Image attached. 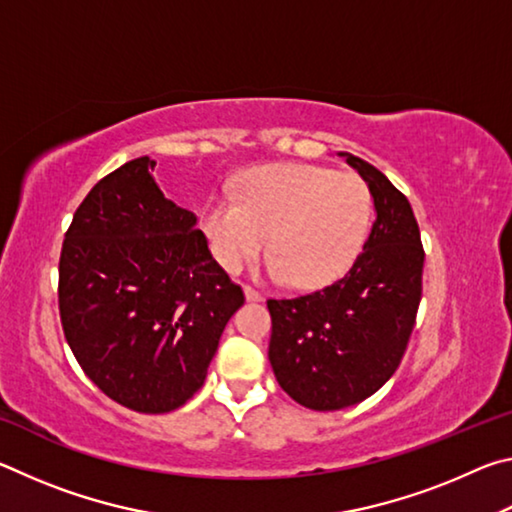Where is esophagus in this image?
<instances>
[{
  "label": "esophagus",
  "instance_id": "34e87169",
  "mask_svg": "<svg viewBox=\"0 0 512 512\" xmlns=\"http://www.w3.org/2000/svg\"><path fill=\"white\" fill-rule=\"evenodd\" d=\"M244 293H246V300H250V302H257V300L264 298L262 293H259L257 289H253V287H248V284L244 287Z\"/></svg>",
  "mask_w": 512,
  "mask_h": 512
}]
</instances>
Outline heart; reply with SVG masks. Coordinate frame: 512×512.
<instances>
[{"mask_svg": "<svg viewBox=\"0 0 512 512\" xmlns=\"http://www.w3.org/2000/svg\"><path fill=\"white\" fill-rule=\"evenodd\" d=\"M372 210L370 187L357 173L302 162L262 164L244 171L235 196H214L201 225L225 271H239L266 244L268 275L314 289L341 277L361 255Z\"/></svg>", "mask_w": 512, "mask_h": 512, "instance_id": "b5f03b06", "label": "heart"}]
</instances>
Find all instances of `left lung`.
Returning a JSON list of instances; mask_svg holds the SVG:
<instances>
[{
	"label": "left lung",
	"instance_id": "1",
	"mask_svg": "<svg viewBox=\"0 0 512 512\" xmlns=\"http://www.w3.org/2000/svg\"><path fill=\"white\" fill-rule=\"evenodd\" d=\"M341 155L375 201L377 219L363 253L323 289L266 300L277 384L314 411L359 404L393 377L422 298L424 248L409 198L366 160Z\"/></svg>",
	"mask_w": 512,
	"mask_h": 512
}]
</instances>
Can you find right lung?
Segmentation results:
<instances>
[{
  "label": "right lung",
  "instance_id": "obj_1",
  "mask_svg": "<svg viewBox=\"0 0 512 512\" xmlns=\"http://www.w3.org/2000/svg\"><path fill=\"white\" fill-rule=\"evenodd\" d=\"M153 169L144 155L101 178L74 212L58 262L69 348L110 400L137 413H169L203 386L246 300Z\"/></svg>",
  "mask_w": 512,
  "mask_h": 512
}]
</instances>
